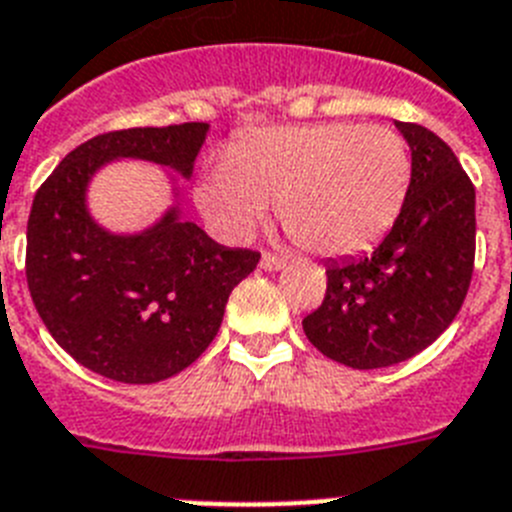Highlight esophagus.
<instances>
[{
  "mask_svg": "<svg viewBox=\"0 0 512 512\" xmlns=\"http://www.w3.org/2000/svg\"><path fill=\"white\" fill-rule=\"evenodd\" d=\"M283 265H286V260H283V257H278V255H270V252H265V255L260 257V268L270 270V273L281 270Z\"/></svg>",
  "mask_w": 512,
  "mask_h": 512,
  "instance_id": "1",
  "label": "esophagus"
}]
</instances>
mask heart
Segmentation results:
<instances>
[{"mask_svg":"<svg viewBox=\"0 0 512 512\" xmlns=\"http://www.w3.org/2000/svg\"><path fill=\"white\" fill-rule=\"evenodd\" d=\"M412 157L394 128L348 121L265 128L231 146L198 182V203L231 237L275 216L299 247L353 255L379 242L402 213Z\"/></svg>","mask_w":512,"mask_h":512,"instance_id":"1","label":"heart"}]
</instances>
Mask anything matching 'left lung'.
<instances>
[{
	"label": "left lung",
	"mask_w": 512,
	"mask_h": 512,
	"mask_svg": "<svg viewBox=\"0 0 512 512\" xmlns=\"http://www.w3.org/2000/svg\"><path fill=\"white\" fill-rule=\"evenodd\" d=\"M412 151V182L384 242L361 260L327 262V293L304 317L322 355L350 368L402 363L448 330L474 270V185L451 146L397 121Z\"/></svg>",
	"instance_id": "obj_1"
}]
</instances>
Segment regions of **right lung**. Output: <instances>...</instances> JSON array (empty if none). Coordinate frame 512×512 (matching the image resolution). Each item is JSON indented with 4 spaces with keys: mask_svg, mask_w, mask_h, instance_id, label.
<instances>
[{
    "mask_svg": "<svg viewBox=\"0 0 512 512\" xmlns=\"http://www.w3.org/2000/svg\"><path fill=\"white\" fill-rule=\"evenodd\" d=\"M208 123L126 128L69 151L33 198L25 275L33 304L61 348L105 379L157 384L201 358L226 301L260 252L213 242L180 203L139 234L92 219L87 188L113 159H141L185 180ZM177 195V193H175Z\"/></svg>",
    "mask_w": 512,
    "mask_h": 512,
    "instance_id": "right-lung-1",
    "label": "right lung"
}]
</instances>
